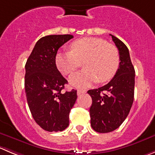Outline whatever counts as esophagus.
Returning a JSON list of instances; mask_svg holds the SVG:
<instances>
[{
	"mask_svg": "<svg viewBox=\"0 0 155 155\" xmlns=\"http://www.w3.org/2000/svg\"><path fill=\"white\" fill-rule=\"evenodd\" d=\"M84 93H86V91H85V90H78V91H77V94H78V96L81 95V94H84Z\"/></svg>",
	"mask_w": 155,
	"mask_h": 155,
	"instance_id": "obj_1",
	"label": "esophagus"
}]
</instances>
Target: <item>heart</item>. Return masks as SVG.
I'll use <instances>...</instances> for the list:
<instances>
[{
  "label": "heart",
  "mask_w": 155,
  "mask_h": 155,
  "mask_svg": "<svg viewBox=\"0 0 155 155\" xmlns=\"http://www.w3.org/2000/svg\"><path fill=\"white\" fill-rule=\"evenodd\" d=\"M70 51L58 52L55 64L64 74L75 71L84 61L85 68L72 75L70 84L75 87L86 88L94 82L108 81L116 74L120 62L118 48L101 38L85 37L70 45Z\"/></svg>",
  "instance_id": "obj_1"
}]
</instances>
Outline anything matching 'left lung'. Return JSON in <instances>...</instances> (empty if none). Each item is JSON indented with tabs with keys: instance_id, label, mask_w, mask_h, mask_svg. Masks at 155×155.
Listing matches in <instances>:
<instances>
[{
	"instance_id": "8db88e82",
	"label": "left lung",
	"mask_w": 155,
	"mask_h": 155,
	"mask_svg": "<svg viewBox=\"0 0 155 155\" xmlns=\"http://www.w3.org/2000/svg\"><path fill=\"white\" fill-rule=\"evenodd\" d=\"M110 36L119 50V68L107 84L87 91L92 98L91 127L100 133L113 132L119 128L129 115L134 101L135 72L129 49L120 39Z\"/></svg>"
}]
</instances>
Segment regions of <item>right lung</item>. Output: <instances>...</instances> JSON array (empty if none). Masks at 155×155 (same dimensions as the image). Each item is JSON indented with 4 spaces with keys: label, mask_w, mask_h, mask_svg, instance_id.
<instances>
[{
    "label": "right lung",
    "mask_w": 155,
    "mask_h": 155,
    "mask_svg": "<svg viewBox=\"0 0 155 155\" xmlns=\"http://www.w3.org/2000/svg\"><path fill=\"white\" fill-rule=\"evenodd\" d=\"M72 35H50L37 41L26 61L25 92L36 123L48 132H61L69 125V113L77 100V91L62 92L68 81L55 64L58 48Z\"/></svg>",
    "instance_id": "right-lung-1"
}]
</instances>
